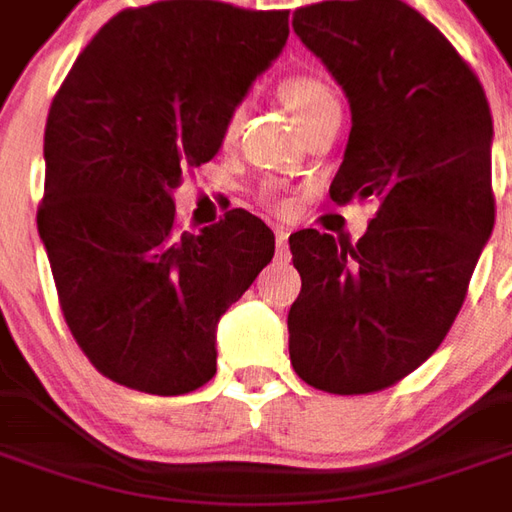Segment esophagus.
Listing matches in <instances>:
<instances>
[{
    "label": "esophagus",
    "instance_id": "obj_1",
    "mask_svg": "<svg viewBox=\"0 0 512 512\" xmlns=\"http://www.w3.org/2000/svg\"><path fill=\"white\" fill-rule=\"evenodd\" d=\"M288 230L285 227H277L274 230V241H277V257H288Z\"/></svg>",
    "mask_w": 512,
    "mask_h": 512
}]
</instances>
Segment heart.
<instances>
[{
	"label": "heart",
	"mask_w": 512,
	"mask_h": 512,
	"mask_svg": "<svg viewBox=\"0 0 512 512\" xmlns=\"http://www.w3.org/2000/svg\"><path fill=\"white\" fill-rule=\"evenodd\" d=\"M279 95H282V101L288 104V109L296 115L299 123H304V120L315 115V112H321L326 104H334V101H337L332 93V87L326 82H321L318 76H310V73H293L288 79H282V84H279ZM241 120H244V106H230L222 120L224 139H233V136L238 134Z\"/></svg>",
	"instance_id": "b5f03b06"
}]
</instances>
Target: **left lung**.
Instances as JSON below:
<instances>
[{
  "instance_id": "obj_1",
  "label": "left lung",
  "mask_w": 512,
  "mask_h": 512,
  "mask_svg": "<svg viewBox=\"0 0 512 512\" xmlns=\"http://www.w3.org/2000/svg\"><path fill=\"white\" fill-rule=\"evenodd\" d=\"M293 29L351 104L329 194L378 211L356 244L290 235V362L315 389L367 395L414 373L461 310L494 230V123L472 68L406 2H318Z\"/></svg>"
}]
</instances>
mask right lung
Wrapping results in <instances>:
<instances>
[{"label": "right lung", "mask_w": 512, "mask_h": 512, "mask_svg": "<svg viewBox=\"0 0 512 512\" xmlns=\"http://www.w3.org/2000/svg\"><path fill=\"white\" fill-rule=\"evenodd\" d=\"M288 10L213 0L128 7L54 95L38 233L62 315L101 376L186 395L216 373V323L274 257L244 208L180 233L172 189L288 40Z\"/></svg>", "instance_id": "1"}]
</instances>
